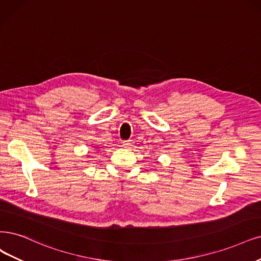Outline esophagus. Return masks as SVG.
Masks as SVG:
<instances>
[{"label": "esophagus", "instance_id": "34e87169", "mask_svg": "<svg viewBox=\"0 0 261 261\" xmlns=\"http://www.w3.org/2000/svg\"><path fill=\"white\" fill-rule=\"evenodd\" d=\"M122 146L125 147V148H128V147L132 146V142L131 141H123L122 142Z\"/></svg>", "mask_w": 261, "mask_h": 261}]
</instances>
